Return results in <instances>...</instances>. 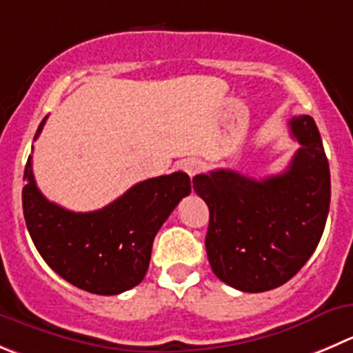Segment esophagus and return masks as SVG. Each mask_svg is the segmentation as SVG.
Returning <instances> with one entry per match:
<instances>
[{"mask_svg": "<svg viewBox=\"0 0 353 353\" xmlns=\"http://www.w3.org/2000/svg\"><path fill=\"white\" fill-rule=\"evenodd\" d=\"M180 168H182V170L189 174L190 179H192L194 174L199 173L201 171V163L197 159H185V161H182Z\"/></svg>", "mask_w": 353, "mask_h": 353, "instance_id": "1", "label": "esophagus"}]
</instances>
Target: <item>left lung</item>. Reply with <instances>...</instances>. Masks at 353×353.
<instances>
[{
	"label": "left lung",
	"instance_id": "obj_1",
	"mask_svg": "<svg viewBox=\"0 0 353 353\" xmlns=\"http://www.w3.org/2000/svg\"><path fill=\"white\" fill-rule=\"evenodd\" d=\"M300 149L284 173L254 180L234 170L196 174L210 208L206 253L225 284L261 293L283 286L317 248L330 213V163L310 116L290 121Z\"/></svg>",
	"mask_w": 353,
	"mask_h": 353
}]
</instances>
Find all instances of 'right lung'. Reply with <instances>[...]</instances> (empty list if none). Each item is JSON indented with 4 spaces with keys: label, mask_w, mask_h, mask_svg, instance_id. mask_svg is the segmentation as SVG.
<instances>
[{
    "label": "right lung",
    "mask_w": 353,
    "mask_h": 353,
    "mask_svg": "<svg viewBox=\"0 0 353 353\" xmlns=\"http://www.w3.org/2000/svg\"><path fill=\"white\" fill-rule=\"evenodd\" d=\"M23 180V218L43 260L72 286L105 296L142 283L157 230L190 194L189 174L176 171L137 183L102 210L74 213L39 192L31 156Z\"/></svg>",
    "instance_id": "1"
}]
</instances>
